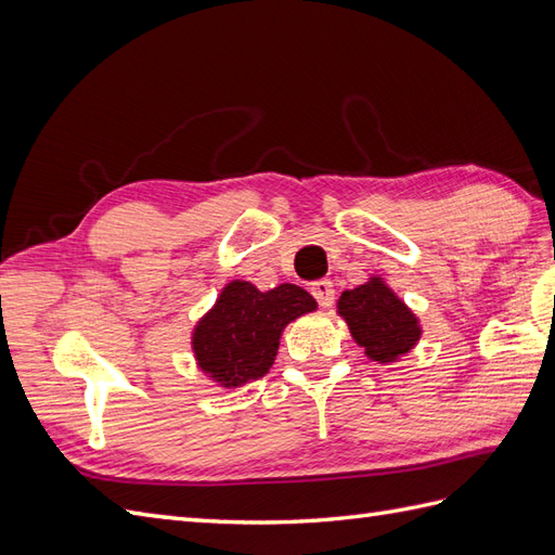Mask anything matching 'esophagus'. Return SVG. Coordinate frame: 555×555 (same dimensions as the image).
<instances>
[{
	"mask_svg": "<svg viewBox=\"0 0 555 555\" xmlns=\"http://www.w3.org/2000/svg\"><path fill=\"white\" fill-rule=\"evenodd\" d=\"M310 292H312V296L317 298V304L322 306V308H331V306H333L335 287H333L331 280H317V282H312Z\"/></svg>",
	"mask_w": 555,
	"mask_h": 555,
	"instance_id": "34e87169",
	"label": "esophagus"
}]
</instances>
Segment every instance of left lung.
<instances>
[{
    "label": "left lung",
    "mask_w": 555,
    "mask_h": 555,
    "mask_svg": "<svg viewBox=\"0 0 555 555\" xmlns=\"http://www.w3.org/2000/svg\"><path fill=\"white\" fill-rule=\"evenodd\" d=\"M338 314L347 322L351 338L365 349V357L377 363L398 361L422 338L416 314L382 278H371L357 289L343 292Z\"/></svg>",
    "instance_id": "1"
}]
</instances>
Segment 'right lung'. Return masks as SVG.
<instances>
[{"label": "right lung", "mask_w": 555, "mask_h": 555, "mask_svg": "<svg viewBox=\"0 0 555 555\" xmlns=\"http://www.w3.org/2000/svg\"><path fill=\"white\" fill-rule=\"evenodd\" d=\"M317 310V300L298 284L259 292L233 280L192 333L196 365L227 389L263 377L278 357L280 335L300 314Z\"/></svg>", "instance_id": "1"}]
</instances>
